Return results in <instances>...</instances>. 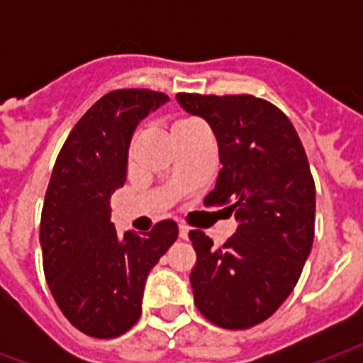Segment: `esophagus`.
<instances>
[{
  "label": "esophagus",
  "instance_id": "obj_1",
  "mask_svg": "<svg viewBox=\"0 0 363 363\" xmlns=\"http://www.w3.org/2000/svg\"><path fill=\"white\" fill-rule=\"evenodd\" d=\"M188 233H190V228L186 224H179V238L188 239Z\"/></svg>",
  "mask_w": 363,
  "mask_h": 363
}]
</instances>
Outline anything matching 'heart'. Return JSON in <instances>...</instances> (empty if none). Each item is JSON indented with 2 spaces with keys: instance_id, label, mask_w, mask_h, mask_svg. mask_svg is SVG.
Masks as SVG:
<instances>
[{
  "instance_id": "b5f03b06",
  "label": "heart",
  "mask_w": 363,
  "mask_h": 363,
  "mask_svg": "<svg viewBox=\"0 0 363 363\" xmlns=\"http://www.w3.org/2000/svg\"><path fill=\"white\" fill-rule=\"evenodd\" d=\"M196 125H199V122L194 121V118H179L171 124V135H173V139H177V137L184 135L186 131L194 130Z\"/></svg>"
}]
</instances>
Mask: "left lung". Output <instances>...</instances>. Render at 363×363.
I'll return each mask as SVG.
<instances>
[{
    "mask_svg": "<svg viewBox=\"0 0 363 363\" xmlns=\"http://www.w3.org/2000/svg\"><path fill=\"white\" fill-rule=\"evenodd\" d=\"M218 143L222 169L205 205H226L239 222L222 247L190 232L198 262L194 303L213 324L252 328L296 286L315 239L316 190L307 154L286 115L254 96L177 94Z\"/></svg>",
    "mask_w": 363,
    "mask_h": 363,
    "instance_id": "left-lung-1",
    "label": "left lung"
}]
</instances>
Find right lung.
I'll list each match as a JSON object with an SVG mask.
<instances>
[{"label":"right lung","instance_id":"obj_1","mask_svg":"<svg viewBox=\"0 0 363 363\" xmlns=\"http://www.w3.org/2000/svg\"><path fill=\"white\" fill-rule=\"evenodd\" d=\"M169 98L152 90L105 94L71 130L41 213L43 269L65 318L90 337H118L141 316L145 282L179 238L173 220L150 233H116L111 196L124 186L133 131Z\"/></svg>","mask_w":363,"mask_h":363}]
</instances>
